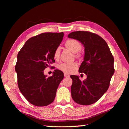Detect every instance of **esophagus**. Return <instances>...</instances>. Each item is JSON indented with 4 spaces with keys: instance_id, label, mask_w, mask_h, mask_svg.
Returning a JSON list of instances; mask_svg holds the SVG:
<instances>
[{
    "instance_id": "obj_1",
    "label": "esophagus",
    "mask_w": 129,
    "mask_h": 129,
    "mask_svg": "<svg viewBox=\"0 0 129 129\" xmlns=\"http://www.w3.org/2000/svg\"><path fill=\"white\" fill-rule=\"evenodd\" d=\"M64 76H65V77H66V78L69 77V74H67V73H64Z\"/></svg>"
}]
</instances>
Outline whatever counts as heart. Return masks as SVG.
Wrapping results in <instances>:
<instances>
[{"label": "heart", "mask_w": 129, "mask_h": 129, "mask_svg": "<svg viewBox=\"0 0 129 129\" xmlns=\"http://www.w3.org/2000/svg\"><path fill=\"white\" fill-rule=\"evenodd\" d=\"M65 46L67 48L74 53L80 51L82 49V45L81 43L76 39H69L65 42ZM60 48L57 47L54 52V57L55 59H58L60 57ZM76 57H80V54H76ZM78 67V64L76 62H62L58 65V69L65 73L71 74Z\"/></svg>", "instance_id": "obj_1"}]
</instances>
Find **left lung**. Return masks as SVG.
Segmentation results:
<instances>
[{"instance_id":"obj_1","label":"left lung","mask_w":129,"mask_h":129,"mask_svg":"<svg viewBox=\"0 0 129 129\" xmlns=\"http://www.w3.org/2000/svg\"><path fill=\"white\" fill-rule=\"evenodd\" d=\"M68 37L80 41L84 46V59L79 72L87 75L83 81L78 76H70L72 98L80 105H91L99 100L109 88L115 72L114 56L106 42L96 34L76 31L71 33Z\"/></svg>"}]
</instances>
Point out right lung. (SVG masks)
Listing matches in <instances>:
<instances>
[{
	"mask_svg": "<svg viewBox=\"0 0 129 129\" xmlns=\"http://www.w3.org/2000/svg\"><path fill=\"white\" fill-rule=\"evenodd\" d=\"M64 33H43L26 41L19 51L15 70L21 94L33 105L47 106L53 102L64 74L55 70L47 77L44 70L55 62L54 52L61 43Z\"/></svg>",
	"mask_w": 129,
	"mask_h": 129,
	"instance_id": "obj_1",
	"label": "right lung"
}]
</instances>
